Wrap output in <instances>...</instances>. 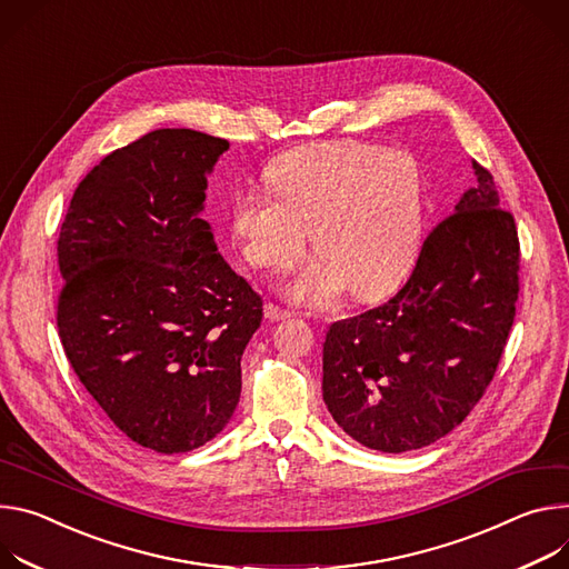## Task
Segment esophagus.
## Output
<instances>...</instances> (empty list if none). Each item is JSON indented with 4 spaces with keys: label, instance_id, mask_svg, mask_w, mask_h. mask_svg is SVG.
I'll list each match as a JSON object with an SVG mask.
<instances>
[{
    "label": "esophagus",
    "instance_id": "obj_1",
    "mask_svg": "<svg viewBox=\"0 0 569 569\" xmlns=\"http://www.w3.org/2000/svg\"><path fill=\"white\" fill-rule=\"evenodd\" d=\"M264 313H267L269 321H287V319H291V313L287 309H282V307H278L273 302L264 305Z\"/></svg>",
    "mask_w": 569,
    "mask_h": 569
}]
</instances>
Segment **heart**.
<instances>
[{
  "label": "heart",
  "instance_id": "heart-1",
  "mask_svg": "<svg viewBox=\"0 0 569 569\" xmlns=\"http://www.w3.org/2000/svg\"><path fill=\"white\" fill-rule=\"evenodd\" d=\"M273 197L241 192L230 230L248 264L287 269L311 230L313 260L284 291L305 305L389 293L413 267L425 221L418 162L405 151L330 140L278 156L264 171Z\"/></svg>",
  "mask_w": 569,
  "mask_h": 569
}]
</instances>
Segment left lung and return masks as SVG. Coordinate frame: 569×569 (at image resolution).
<instances>
[{
    "label": "left lung",
    "instance_id": "left-lung-1",
    "mask_svg": "<svg viewBox=\"0 0 569 569\" xmlns=\"http://www.w3.org/2000/svg\"><path fill=\"white\" fill-rule=\"evenodd\" d=\"M477 184L425 239L407 284L330 326L323 400L357 443L400 455L450 433L486 393L516 319L520 241L495 180Z\"/></svg>",
    "mask_w": 569,
    "mask_h": 569
}]
</instances>
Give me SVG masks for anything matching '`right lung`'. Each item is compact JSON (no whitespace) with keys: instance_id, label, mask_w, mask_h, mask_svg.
<instances>
[{"instance_id":"right-lung-1","label":"right lung","mask_w":569,"mask_h":569,"mask_svg":"<svg viewBox=\"0 0 569 569\" xmlns=\"http://www.w3.org/2000/svg\"><path fill=\"white\" fill-rule=\"evenodd\" d=\"M230 149L151 131L77 187L58 239V335L88 393L138 446L178 455L232 418L262 298L221 258L208 176Z\"/></svg>"}]
</instances>
